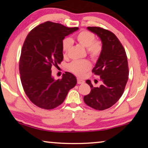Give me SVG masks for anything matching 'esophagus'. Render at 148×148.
Segmentation results:
<instances>
[{
	"mask_svg": "<svg viewBox=\"0 0 148 148\" xmlns=\"http://www.w3.org/2000/svg\"><path fill=\"white\" fill-rule=\"evenodd\" d=\"M77 84H84V82H85L84 80L82 79H80V78H77Z\"/></svg>",
	"mask_w": 148,
	"mask_h": 148,
	"instance_id": "obj_1",
	"label": "esophagus"
}]
</instances>
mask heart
<instances>
[{
    "mask_svg": "<svg viewBox=\"0 0 148 148\" xmlns=\"http://www.w3.org/2000/svg\"><path fill=\"white\" fill-rule=\"evenodd\" d=\"M77 41L82 46L86 47L87 53L92 59H97L102 53V45L101 42L95 41V34L91 32L83 31L76 36ZM72 44L70 38H64L62 42V49L64 56H66ZM91 64L87 59L75 60L69 64V69L75 74L82 76L91 69Z\"/></svg>",
    "mask_w": 148,
    "mask_h": 148,
    "instance_id": "heart-1",
    "label": "heart"
}]
</instances>
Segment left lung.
Returning a JSON list of instances; mask_svg holds the SVG:
<instances>
[{"instance_id": "obj_1", "label": "left lung", "mask_w": 148, "mask_h": 148, "mask_svg": "<svg viewBox=\"0 0 148 148\" xmlns=\"http://www.w3.org/2000/svg\"><path fill=\"white\" fill-rule=\"evenodd\" d=\"M87 29L102 42V53L92 72L99 75L102 84L95 87L89 79L86 80L91 90L84 101L92 108L104 110L116 104L123 93L129 78L128 61L123 47L113 32L97 27Z\"/></svg>"}]
</instances>
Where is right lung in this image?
Masks as SVG:
<instances>
[{
  "mask_svg": "<svg viewBox=\"0 0 148 148\" xmlns=\"http://www.w3.org/2000/svg\"><path fill=\"white\" fill-rule=\"evenodd\" d=\"M78 30L47 21L34 28L22 47L19 73L23 89L32 103L51 110L61 105L69 91L76 86V76L69 72L55 79L51 66L63 59L62 42L65 36Z\"/></svg>",
  "mask_w": 148,
  "mask_h": 148,
  "instance_id": "right-lung-1",
  "label": "right lung"
}]
</instances>
